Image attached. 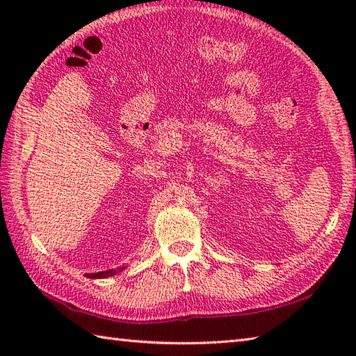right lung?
<instances>
[{
    "mask_svg": "<svg viewBox=\"0 0 356 356\" xmlns=\"http://www.w3.org/2000/svg\"><path fill=\"white\" fill-rule=\"evenodd\" d=\"M124 269V266L120 268V269H110V270H102V272H97V274H87V277L88 278H107V277H111V275H115V274H118L119 270H122Z\"/></svg>",
    "mask_w": 356,
    "mask_h": 356,
    "instance_id": "obj_1",
    "label": "right lung"
}]
</instances>
